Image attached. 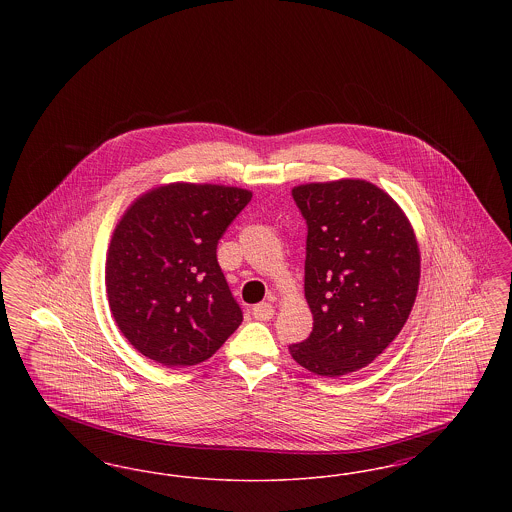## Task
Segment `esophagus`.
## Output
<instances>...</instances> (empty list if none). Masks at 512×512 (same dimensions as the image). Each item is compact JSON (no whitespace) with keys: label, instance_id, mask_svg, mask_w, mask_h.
Wrapping results in <instances>:
<instances>
[{"label":"esophagus","instance_id":"obj_1","mask_svg":"<svg viewBox=\"0 0 512 512\" xmlns=\"http://www.w3.org/2000/svg\"><path fill=\"white\" fill-rule=\"evenodd\" d=\"M274 315V307L267 303V301H263V303H257L255 307H253V317L257 318V320H270Z\"/></svg>","mask_w":512,"mask_h":512}]
</instances>
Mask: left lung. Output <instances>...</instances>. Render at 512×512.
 <instances>
[{
	"label": "left lung",
	"mask_w": 512,
	"mask_h": 512,
	"mask_svg": "<svg viewBox=\"0 0 512 512\" xmlns=\"http://www.w3.org/2000/svg\"><path fill=\"white\" fill-rule=\"evenodd\" d=\"M307 222L305 297L313 332L290 345L293 361L336 378L370 365L405 326L420 251L399 205L365 180L292 190Z\"/></svg>",
	"instance_id": "1"
}]
</instances>
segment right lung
<instances>
[{
  "label": "right lung",
  "instance_id": "obj_1",
  "mask_svg": "<svg viewBox=\"0 0 512 512\" xmlns=\"http://www.w3.org/2000/svg\"><path fill=\"white\" fill-rule=\"evenodd\" d=\"M251 192L169 184L136 199L111 238L105 284L124 338L165 366L217 353L244 313L217 261V245Z\"/></svg>",
  "mask_w": 512,
  "mask_h": 512
}]
</instances>
